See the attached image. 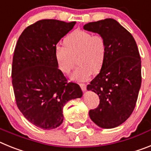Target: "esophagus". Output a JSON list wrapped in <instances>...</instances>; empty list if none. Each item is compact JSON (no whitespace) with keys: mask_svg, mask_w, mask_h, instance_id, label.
<instances>
[{"mask_svg":"<svg viewBox=\"0 0 151 151\" xmlns=\"http://www.w3.org/2000/svg\"><path fill=\"white\" fill-rule=\"evenodd\" d=\"M79 85H80V87H81V88H82V91L86 90V87H87V85H85V83H79Z\"/></svg>","mask_w":151,"mask_h":151,"instance_id":"obj_1","label":"esophagus"}]
</instances>
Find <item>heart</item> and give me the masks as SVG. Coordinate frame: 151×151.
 <instances>
[{
	"label": "heart",
	"instance_id": "1",
	"mask_svg": "<svg viewBox=\"0 0 151 151\" xmlns=\"http://www.w3.org/2000/svg\"><path fill=\"white\" fill-rule=\"evenodd\" d=\"M63 45L56 47L54 52L57 67L63 74L70 73L76 57L78 66L72 75L73 80L84 81L101 71L106 55V43L102 35L77 29L66 36Z\"/></svg>",
	"mask_w": 151,
	"mask_h": 151
}]
</instances>
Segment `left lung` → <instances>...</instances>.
Instances as JSON below:
<instances>
[{
  "label": "left lung",
  "instance_id": "obj_1",
  "mask_svg": "<svg viewBox=\"0 0 151 151\" xmlns=\"http://www.w3.org/2000/svg\"><path fill=\"white\" fill-rule=\"evenodd\" d=\"M84 29L102 35L106 43L104 64L88 85L100 104L89 111L94 123L104 129L120 125L135 107L141 84V61L137 44L129 31L113 19L85 24Z\"/></svg>",
  "mask_w": 151,
  "mask_h": 151
}]
</instances>
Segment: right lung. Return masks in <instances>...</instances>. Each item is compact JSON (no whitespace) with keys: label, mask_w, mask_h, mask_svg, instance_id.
Instances as JSON below:
<instances>
[{"label":"right lung","mask_w":151,"mask_h":151,"mask_svg":"<svg viewBox=\"0 0 151 151\" xmlns=\"http://www.w3.org/2000/svg\"><path fill=\"white\" fill-rule=\"evenodd\" d=\"M76 23L39 20L22 32L16 45L11 73L16 103L26 119L42 129L60 126L64 105L82 96L79 85L60 71L54 55L57 44Z\"/></svg>","instance_id":"add662e5"}]
</instances>
